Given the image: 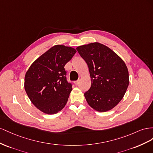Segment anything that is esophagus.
I'll return each instance as SVG.
<instances>
[{
	"instance_id": "obj_1",
	"label": "esophagus",
	"mask_w": 153,
	"mask_h": 153,
	"mask_svg": "<svg viewBox=\"0 0 153 153\" xmlns=\"http://www.w3.org/2000/svg\"><path fill=\"white\" fill-rule=\"evenodd\" d=\"M79 82H80V80H77V81H74V83H75L76 85H79Z\"/></svg>"
}]
</instances>
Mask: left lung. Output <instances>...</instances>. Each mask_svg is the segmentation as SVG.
<instances>
[{
	"mask_svg": "<svg viewBox=\"0 0 153 153\" xmlns=\"http://www.w3.org/2000/svg\"><path fill=\"white\" fill-rule=\"evenodd\" d=\"M87 63L91 85L85 93L90 107L106 112L124 97L129 85V72L124 61L108 47L98 42L76 48Z\"/></svg>",
	"mask_w": 153,
	"mask_h": 153,
	"instance_id": "left-lung-1",
	"label": "left lung"
}]
</instances>
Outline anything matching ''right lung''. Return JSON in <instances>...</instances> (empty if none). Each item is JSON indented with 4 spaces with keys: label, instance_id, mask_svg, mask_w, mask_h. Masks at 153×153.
Here are the masks:
<instances>
[{
    "label": "right lung",
    "instance_id": "add662e5",
    "mask_svg": "<svg viewBox=\"0 0 153 153\" xmlns=\"http://www.w3.org/2000/svg\"><path fill=\"white\" fill-rule=\"evenodd\" d=\"M76 52L73 47L56 45L34 61L26 72V94L43 113L55 114L66 105L72 86L67 81L64 67Z\"/></svg>",
    "mask_w": 153,
    "mask_h": 153
}]
</instances>
